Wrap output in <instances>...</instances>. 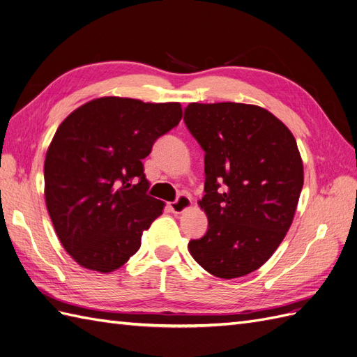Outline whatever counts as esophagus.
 Here are the masks:
<instances>
[{"label": "esophagus", "mask_w": 357, "mask_h": 357, "mask_svg": "<svg viewBox=\"0 0 357 357\" xmlns=\"http://www.w3.org/2000/svg\"><path fill=\"white\" fill-rule=\"evenodd\" d=\"M191 204H192V202H191V197L188 194H179L178 199L169 204V208L174 213H182L187 209H190Z\"/></svg>", "instance_id": "34e87169"}]
</instances>
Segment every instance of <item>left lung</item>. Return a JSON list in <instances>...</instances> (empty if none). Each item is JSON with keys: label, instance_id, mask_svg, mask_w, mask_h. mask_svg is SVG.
<instances>
[{"label": "left lung", "instance_id": "1", "mask_svg": "<svg viewBox=\"0 0 357 357\" xmlns=\"http://www.w3.org/2000/svg\"><path fill=\"white\" fill-rule=\"evenodd\" d=\"M183 121L204 151L199 206L209 221L190 254L216 278H241L270 259L292 224L304 183L296 141L271 112L248 103L192 102Z\"/></svg>", "mask_w": 357, "mask_h": 357}]
</instances>
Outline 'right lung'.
Wrapping results in <instances>:
<instances>
[{"mask_svg": "<svg viewBox=\"0 0 357 357\" xmlns=\"http://www.w3.org/2000/svg\"><path fill=\"white\" fill-rule=\"evenodd\" d=\"M182 119L178 102L105 96L73 111L49 145L44 195L54 231L79 266L120 268L165 203L146 194L142 160Z\"/></svg>", "mask_w": 357, "mask_h": 357, "instance_id": "obj_1", "label": "right lung"}]
</instances>
